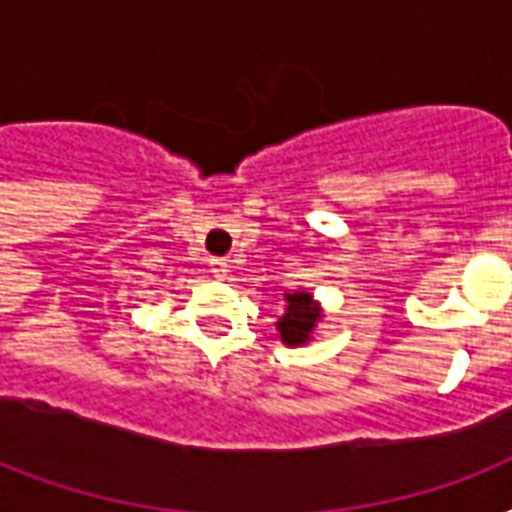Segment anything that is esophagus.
Returning <instances> with one entry per match:
<instances>
[{"label": "esophagus", "instance_id": "obj_1", "mask_svg": "<svg viewBox=\"0 0 512 512\" xmlns=\"http://www.w3.org/2000/svg\"><path fill=\"white\" fill-rule=\"evenodd\" d=\"M209 271H212V276H217V279H225V276H228V260H223V257H212V260H209Z\"/></svg>", "mask_w": 512, "mask_h": 512}]
</instances>
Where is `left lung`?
<instances>
[{
    "mask_svg": "<svg viewBox=\"0 0 512 512\" xmlns=\"http://www.w3.org/2000/svg\"><path fill=\"white\" fill-rule=\"evenodd\" d=\"M284 316L276 321V332H279L281 342L289 348H300L305 342L313 340L316 324L324 319V308L311 292H287L284 295Z\"/></svg>",
    "mask_w": 512,
    "mask_h": 512,
    "instance_id": "1",
    "label": "left lung"
}]
</instances>
